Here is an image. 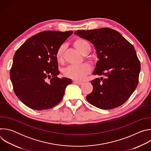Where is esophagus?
I'll return each instance as SVG.
<instances>
[{
    "label": "esophagus",
    "instance_id": "esophagus-1",
    "mask_svg": "<svg viewBox=\"0 0 151 151\" xmlns=\"http://www.w3.org/2000/svg\"><path fill=\"white\" fill-rule=\"evenodd\" d=\"M73 82H74L75 83H76V84H78V85H82V84L83 83V82H81V81H76V80L73 81Z\"/></svg>",
    "mask_w": 151,
    "mask_h": 151
}]
</instances>
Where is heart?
<instances>
[{"instance_id":"b5f03b06","label":"heart","mask_w":151,"mask_h":151,"mask_svg":"<svg viewBox=\"0 0 151 151\" xmlns=\"http://www.w3.org/2000/svg\"><path fill=\"white\" fill-rule=\"evenodd\" d=\"M73 45L75 48L83 55L88 54L91 50V45L89 42L86 40L81 38L76 39ZM65 50V45H60L55 53V58L58 63H62L64 60V52ZM90 60L91 58H90ZM91 70L90 64L87 63H83L78 66H70L65 68L63 70V73L66 77L81 80L85 76L88 74Z\"/></svg>"}]
</instances>
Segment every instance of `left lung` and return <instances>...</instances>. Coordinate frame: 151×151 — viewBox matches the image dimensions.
I'll list each match as a JSON object with an SVG mask.
<instances>
[{
    "label": "left lung",
    "mask_w": 151,
    "mask_h": 151,
    "mask_svg": "<svg viewBox=\"0 0 151 151\" xmlns=\"http://www.w3.org/2000/svg\"><path fill=\"white\" fill-rule=\"evenodd\" d=\"M75 34L89 40L96 50L99 60L93 74L106 76L91 81L93 90L86 97L87 101L106 110L123 104L139 82L140 63L134 47L110 28L78 30Z\"/></svg>",
    "instance_id": "obj_1"
}]
</instances>
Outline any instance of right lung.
<instances>
[{"label":"right lung","mask_w":151,"mask_h":151,"mask_svg":"<svg viewBox=\"0 0 151 151\" xmlns=\"http://www.w3.org/2000/svg\"><path fill=\"white\" fill-rule=\"evenodd\" d=\"M72 31L42 32L29 38L15 52L10 78L17 97L31 109L52 108L62 100L69 78H59L55 53ZM48 79H50V81Z\"/></svg>","instance_id":"obj_1"}]
</instances>
